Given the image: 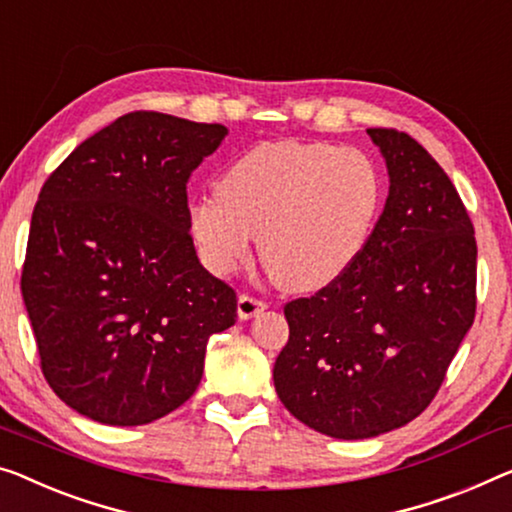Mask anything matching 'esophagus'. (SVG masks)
<instances>
[{"label": "esophagus", "mask_w": 512, "mask_h": 512, "mask_svg": "<svg viewBox=\"0 0 512 512\" xmlns=\"http://www.w3.org/2000/svg\"><path fill=\"white\" fill-rule=\"evenodd\" d=\"M266 310V303L255 299V296H248V294H241L239 301H236V312H239V319H250V317H257L259 312Z\"/></svg>", "instance_id": "1"}]
</instances>
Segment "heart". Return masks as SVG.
Listing matches in <instances>:
<instances>
[{
  "mask_svg": "<svg viewBox=\"0 0 512 512\" xmlns=\"http://www.w3.org/2000/svg\"><path fill=\"white\" fill-rule=\"evenodd\" d=\"M218 200L190 204L188 225L207 269L225 276L259 239L280 287L317 292L363 255L379 220L384 181L368 154L326 142H264L216 183Z\"/></svg>",
  "mask_w": 512,
  "mask_h": 512,
  "instance_id": "b5f03b06",
  "label": "heart"
}]
</instances>
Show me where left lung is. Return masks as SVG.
<instances>
[{
  "label": "left lung",
  "mask_w": 512,
  "mask_h": 512,
  "mask_svg": "<svg viewBox=\"0 0 512 512\" xmlns=\"http://www.w3.org/2000/svg\"><path fill=\"white\" fill-rule=\"evenodd\" d=\"M384 211L340 280L285 305L280 402L312 430L370 439L425 411L476 315V236L453 181L407 133L368 128Z\"/></svg>",
  "instance_id": "8db88e82"
}]
</instances>
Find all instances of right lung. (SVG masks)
I'll return each mask as SVG.
<instances>
[{"label":"right lung","instance_id":"right-lung-1","mask_svg":"<svg viewBox=\"0 0 512 512\" xmlns=\"http://www.w3.org/2000/svg\"><path fill=\"white\" fill-rule=\"evenodd\" d=\"M220 124L131 112L73 149L38 195L22 299L41 370L68 407L147 425L181 407L236 294L197 259L186 183Z\"/></svg>","mask_w":512,"mask_h":512}]
</instances>
